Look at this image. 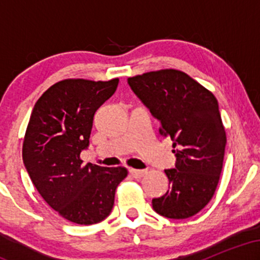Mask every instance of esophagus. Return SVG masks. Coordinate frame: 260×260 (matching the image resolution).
I'll use <instances>...</instances> for the list:
<instances>
[{
  "instance_id": "esophagus-1",
  "label": "esophagus",
  "mask_w": 260,
  "mask_h": 260,
  "mask_svg": "<svg viewBox=\"0 0 260 260\" xmlns=\"http://www.w3.org/2000/svg\"><path fill=\"white\" fill-rule=\"evenodd\" d=\"M129 174L133 176L134 178H140L143 177L145 174H147V170H134V169H131L129 170Z\"/></svg>"
}]
</instances>
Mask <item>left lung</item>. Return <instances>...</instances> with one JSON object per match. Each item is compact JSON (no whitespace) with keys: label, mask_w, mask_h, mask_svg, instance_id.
I'll return each instance as SVG.
<instances>
[{"label":"left lung","mask_w":260,"mask_h":260,"mask_svg":"<svg viewBox=\"0 0 260 260\" xmlns=\"http://www.w3.org/2000/svg\"><path fill=\"white\" fill-rule=\"evenodd\" d=\"M128 84L175 149V169L165 170L169 190L154 198L153 209L169 219L196 215L213 198L226 147L219 104L186 73L162 70L128 78Z\"/></svg>","instance_id":"left-lung-1"}]
</instances>
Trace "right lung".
I'll use <instances>...</instances> for the list:
<instances>
[{"label":"right lung","instance_id":"obj_1","mask_svg":"<svg viewBox=\"0 0 260 260\" xmlns=\"http://www.w3.org/2000/svg\"><path fill=\"white\" fill-rule=\"evenodd\" d=\"M118 79H64L37 101L23 143V162L40 196L64 219L79 225L111 213L124 168L83 165L96 110L115 94Z\"/></svg>","mask_w":260,"mask_h":260}]
</instances>
